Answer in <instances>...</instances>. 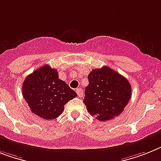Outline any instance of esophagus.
<instances>
[{"label": "esophagus", "mask_w": 161, "mask_h": 161, "mask_svg": "<svg viewBox=\"0 0 161 161\" xmlns=\"http://www.w3.org/2000/svg\"><path fill=\"white\" fill-rule=\"evenodd\" d=\"M83 90H82V89H80V88H78V89H76V94H77L78 95V96L79 97H81L82 95H83Z\"/></svg>", "instance_id": "esophagus-1"}]
</instances>
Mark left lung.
<instances>
[{
    "mask_svg": "<svg viewBox=\"0 0 161 161\" xmlns=\"http://www.w3.org/2000/svg\"><path fill=\"white\" fill-rule=\"evenodd\" d=\"M88 80L83 100L88 112L99 121L110 120L122 114L131 96L128 80L106 66L92 70Z\"/></svg>",
    "mask_w": 161,
    "mask_h": 161,
    "instance_id": "1",
    "label": "left lung"
}]
</instances>
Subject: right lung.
<instances>
[{"instance_id": "right-lung-1", "label": "right lung", "mask_w": 161, "mask_h": 161, "mask_svg": "<svg viewBox=\"0 0 161 161\" xmlns=\"http://www.w3.org/2000/svg\"><path fill=\"white\" fill-rule=\"evenodd\" d=\"M23 96L30 109L43 119H57L64 105L77 96L66 82L58 79V72L45 65L25 78L22 86Z\"/></svg>"}]
</instances>
